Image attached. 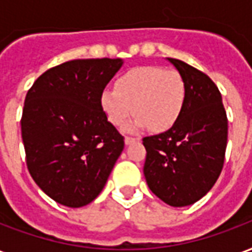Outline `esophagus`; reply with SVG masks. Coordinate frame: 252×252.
Listing matches in <instances>:
<instances>
[{
    "label": "esophagus",
    "mask_w": 252,
    "mask_h": 252,
    "mask_svg": "<svg viewBox=\"0 0 252 252\" xmlns=\"http://www.w3.org/2000/svg\"><path fill=\"white\" fill-rule=\"evenodd\" d=\"M137 140H139L137 137H131V136H126V139H124V142H126V146H129V144H132V143L137 142Z\"/></svg>",
    "instance_id": "1"
}]
</instances>
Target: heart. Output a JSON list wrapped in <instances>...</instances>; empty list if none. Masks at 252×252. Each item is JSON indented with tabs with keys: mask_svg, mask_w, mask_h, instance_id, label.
I'll use <instances>...</instances> for the list:
<instances>
[{
	"mask_svg": "<svg viewBox=\"0 0 252 252\" xmlns=\"http://www.w3.org/2000/svg\"><path fill=\"white\" fill-rule=\"evenodd\" d=\"M186 101L184 78L174 70L158 66L133 67L117 78L115 89H105L99 106L112 126L126 124L136 115L128 128H147L154 132L169 131L180 120Z\"/></svg>",
	"mask_w": 252,
	"mask_h": 252,
	"instance_id": "b5f03b06",
	"label": "heart"
}]
</instances>
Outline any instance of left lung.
Listing matches in <instances>:
<instances>
[{"label": "left lung", "mask_w": 252, "mask_h": 252, "mask_svg": "<svg viewBox=\"0 0 252 252\" xmlns=\"http://www.w3.org/2000/svg\"><path fill=\"white\" fill-rule=\"evenodd\" d=\"M184 78L186 101L169 131L143 139L144 177L154 194L171 206H188L216 184L221 173L228 120L221 94L206 74L167 58Z\"/></svg>", "instance_id": "left-lung-1"}]
</instances>
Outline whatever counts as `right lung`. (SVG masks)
Returning a JSON list of instances; mask_svg holds the SVG:
<instances>
[{
  "label": "right lung",
  "mask_w": 252,
  "mask_h": 252,
  "mask_svg": "<svg viewBox=\"0 0 252 252\" xmlns=\"http://www.w3.org/2000/svg\"><path fill=\"white\" fill-rule=\"evenodd\" d=\"M123 59H77L47 70L25 97L21 136L31 177L68 208L104 189L124 137L106 120L99 95Z\"/></svg>",
  "instance_id": "1"
}]
</instances>
